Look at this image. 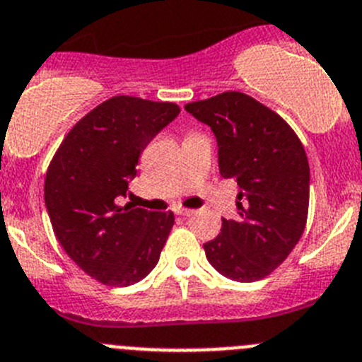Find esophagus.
<instances>
[{"label": "esophagus", "mask_w": 362, "mask_h": 362, "mask_svg": "<svg viewBox=\"0 0 362 362\" xmlns=\"http://www.w3.org/2000/svg\"><path fill=\"white\" fill-rule=\"evenodd\" d=\"M177 214H180V216H192V214H194V211H192V209L178 207V209H177Z\"/></svg>", "instance_id": "esophagus-1"}]
</instances>
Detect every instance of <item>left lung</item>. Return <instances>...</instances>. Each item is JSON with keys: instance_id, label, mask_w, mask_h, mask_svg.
<instances>
[{"instance_id": "1", "label": "left lung", "mask_w": 362, "mask_h": 362, "mask_svg": "<svg viewBox=\"0 0 362 362\" xmlns=\"http://www.w3.org/2000/svg\"><path fill=\"white\" fill-rule=\"evenodd\" d=\"M185 110L212 128L219 173L239 185V218L223 219L205 243L212 268L235 282H255L279 268L305 230L309 160L288 121L238 90L191 101Z\"/></svg>"}]
</instances>
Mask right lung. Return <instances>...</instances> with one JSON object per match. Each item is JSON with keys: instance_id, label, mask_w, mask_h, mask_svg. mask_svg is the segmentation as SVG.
Segmentation results:
<instances>
[{"instance_id": "right-lung-1", "label": "right lung", "mask_w": 362, "mask_h": 362, "mask_svg": "<svg viewBox=\"0 0 362 362\" xmlns=\"http://www.w3.org/2000/svg\"><path fill=\"white\" fill-rule=\"evenodd\" d=\"M180 112L171 101L112 96L74 124L57 148L44 202L57 241L90 279L124 288L157 266L173 212L119 205L155 135Z\"/></svg>"}]
</instances>
